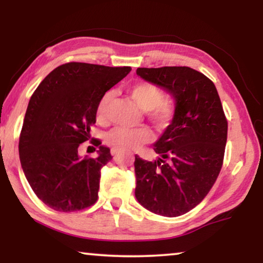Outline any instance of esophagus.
I'll list each match as a JSON object with an SVG mask.
<instances>
[{
    "label": "esophagus",
    "mask_w": 263,
    "mask_h": 263,
    "mask_svg": "<svg viewBox=\"0 0 263 263\" xmlns=\"http://www.w3.org/2000/svg\"><path fill=\"white\" fill-rule=\"evenodd\" d=\"M117 153H118V149L117 148H111V154H112L114 157H116Z\"/></svg>",
    "instance_id": "obj_1"
}]
</instances>
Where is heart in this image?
Wrapping results in <instances>:
<instances>
[{
    "mask_svg": "<svg viewBox=\"0 0 263 263\" xmlns=\"http://www.w3.org/2000/svg\"><path fill=\"white\" fill-rule=\"evenodd\" d=\"M129 96L140 109L147 111L148 120L158 127L170 124L176 116V105L171 100L164 99V92L151 82H138L128 88ZM114 92L107 91L100 97L96 107V118L99 123L107 120ZM152 140V133L145 127H117L106 136V143L117 149H136Z\"/></svg>",
    "mask_w": 263,
    "mask_h": 263,
    "instance_id": "b5f03b06",
    "label": "heart"
}]
</instances>
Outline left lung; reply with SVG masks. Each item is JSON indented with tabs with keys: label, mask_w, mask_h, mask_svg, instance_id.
Instances as JSON below:
<instances>
[{
	"label": "left lung",
	"mask_w": 263,
	"mask_h": 263,
	"mask_svg": "<svg viewBox=\"0 0 263 263\" xmlns=\"http://www.w3.org/2000/svg\"><path fill=\"white\" fill-rule=\"evenodd\" d=\"M146 81L167 89L176 116L147 161L135 156V196L153 213L179 217L196 207L217 181L224 161L228 120L213 81L189 67L138 68Z\"/></svg>",
	"instance_id": "1"
}]
</instances>
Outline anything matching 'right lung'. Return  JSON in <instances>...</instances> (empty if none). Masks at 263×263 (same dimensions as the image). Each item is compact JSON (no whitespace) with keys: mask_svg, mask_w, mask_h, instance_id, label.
Here are the masks:
<instances>
[{"mask_svg":"<svg viewBox=\"0 0 263 263\" xmlns=\"http://www.w3.org/2000/svg\"><path fill=\"white\" fill-rule=\"evenodd\" d=\"M130 70L69 62L55 68L35 88L20 133L19 156L32 190L46 206L75 212L97 202L100 168L112 157L99 139H89L96 107ZM88 139L100 147L97 158L78 157L77 149Z\"/></svg>","mask_w":263,"mask_h":263,"instance_id":"add662e5","label":"right lung"}]
</instances>
